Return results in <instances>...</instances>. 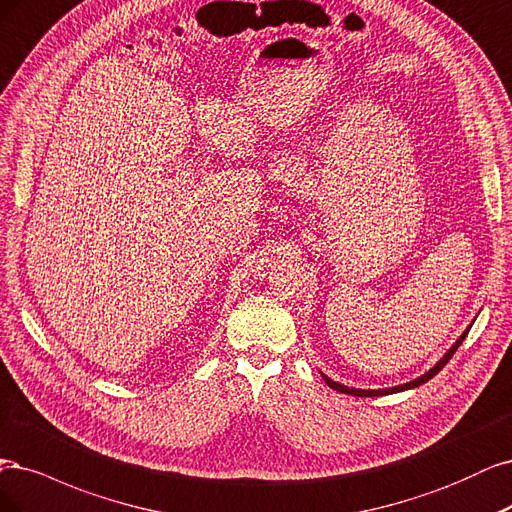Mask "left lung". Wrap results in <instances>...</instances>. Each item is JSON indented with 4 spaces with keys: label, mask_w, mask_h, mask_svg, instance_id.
Listing matches in <instances>:
<instances>
[{
    "label": "left lung",
    "mask_w": 512,
    "mask_h": 512,
    "mask_svg": "<svg viewBox=\"0 0 512 512\" xmlns=\"http://www.w3.org/2000/svg\"><path fill=\"white\" fill-rule=\"evenodd\" d=\"M472 327V325H470ZM470 327L466 329L464 334H461L457 340H455V344L451 346V349L444 353L442 357H440V361L438 364L434 366V368H430L427 370L425 374H421L419 378H415V381H410V383H404V385H398V387H391V389H355V387H346V385H340V383H336V381H332V378L329 376H325L323 372H321V376H323V381L332 387V389H336V391H340V393H349V395H359V398H376V395H389V393H398V391H406V389H415V387H421L423 383H427L430 381V378H434L444 366H447V361L453 357V353L459 349V344L464 342V338L468 336V332H470Z\"/></svg>",
    "instance_id": "left-lung-1"
}]
</instances>
